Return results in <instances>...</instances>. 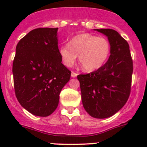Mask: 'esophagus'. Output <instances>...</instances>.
Listing matches in <instances>:
<instances>
[{"mask_svg": "<svg viewBox=\"0 0 147 147\" xmlns=\"http://www.w3.org/2000/svg\"><path fill=\"white\" fill-rule=\"evenodd\" d=\"M77 75V73L74 72V71H72V72H71V77H76Z\"/></svg>", "mask_w": 147, "mask_h": 147, "instance_id": "34e87169", "label": "esophagus"}]
</instances>
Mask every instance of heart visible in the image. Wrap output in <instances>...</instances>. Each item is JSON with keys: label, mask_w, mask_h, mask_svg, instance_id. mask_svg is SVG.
<instances>
[{"label": "heart", "mask_w": 147, "mask_h": 147, "mask_svg": "<svg viewBox=\"0 0 147 147\" xmlns=\"http://www.w3.org/2000/svg\"><path fill=\"white\" fill-rule=\"evenodd\" d=\"M110 52V44L107 38L85 33L73 37L69 44L61 45L59 49L62 64L72 67L79 55L83 70L93 71L102 67Z\"/></svg>", "instance_id": "b5f03b06"}]
</instances>
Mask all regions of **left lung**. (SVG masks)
I'll use <instances>...</instances> for the list:
<instances>
[{"label": "left lung", "instance_id": "1", "mask_svg": "<svg viewBox=\"0 0 147 147\" xmlns=\"http://www.w3.org/2000/svg\"><path fill=\"white\" fill-rule=\"evenodd\" d=\"M108 37L110 55L96 71L80 74L83 107L90 116L105 119L124 107L129 98L133 62L127 40L110 28L96 29Z\"/></svg>", "mask_w": 147, "mask_h": 147}]
</instances>
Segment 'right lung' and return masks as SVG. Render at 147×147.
I'll return each instance as SVG.
<instances>
[{"instance_id":"right-lung-1","label":"right lung","mask_w":147,"mask_h":147,"mask_svg":"<svg viewBox=\"0 0 147 147\" xmlns=\"http://www.w3.org/2000/svg\"><path fill=\"white\" fill-rule=\"evenodd\" d=\"M57 28H38L18 42L12 65L15 96L23 107L37 116L57 109L59 93L71 78L62 63Z\"/></svg>"}]
</instances>
